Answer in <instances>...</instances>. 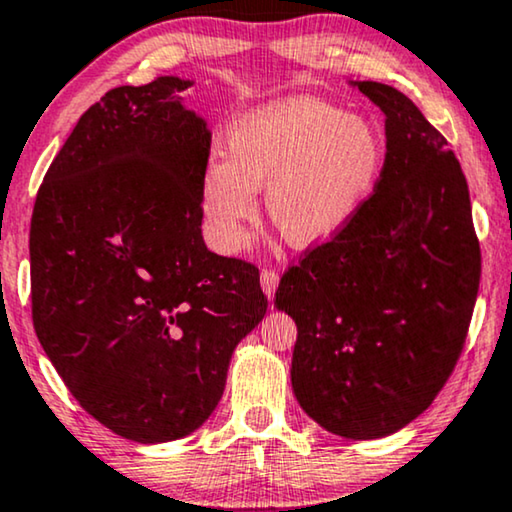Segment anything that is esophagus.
<instances>
[{"label":"esophagus","mask_w":512,"mask_h":512,"mask_svg":"<svg viewBox=\"0 0 512 512\" xmlns=\"http://www.w3.org/2000/svg\"><path fill=\"white\" fill-rule=\"evenodd\" d=\"M261 286H263V291L268 293V298H272V293H275V289L279 286V272L272 268H263Z\"/></svg>","instance_id":"obj_1"}]
</instances>
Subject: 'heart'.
<instances>
[{
    "mask_svg": "<svg viewBox=\"0 0 512 512\" xmlns=\"http://www.w3.org/2000/svg\"><path fill=\"white\" fill-rule=\"evenodd\" d=\"M384 146L373 125L312 97H293L235 125L226 158H212L200 179L207 230L221 251L247 244L256 191L286 242L331 240L361 212L382 172Z\"/></svg>",
    "mask_w": 512,
    "mask_h": 512,
    "instance_id": "heart-1",
    "label": "heart"
}]
</instances>
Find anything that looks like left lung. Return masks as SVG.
<instances>
[{
  "label": "left lung",
  "mask_w": 512,
  "mask_h": 512,
  "mask_svg": "<svg viewBox=\"0 0 512 512\" xmlns=\"http://www.w3.org/2000/svg\"><path fill=\"white\" fill-rule=\"evenodd\" d=\"M387 116L366 205L289 265L275 305L298 326L296 398L342 438L389 436L450 380L480 286L471 195L447 139L401 90L356 83Z\"/></svg>",
  "instance_id": "1"
}]
</instances>
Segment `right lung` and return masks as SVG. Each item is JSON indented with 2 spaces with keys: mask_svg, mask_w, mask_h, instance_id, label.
I'll use <instances>...</instances> for the list:
<instances>
[{
  "mask_svg": "<svg viewBox=\"0 0 512 512\" xmlns=\"http://www.w3.org/2000/svg\"><path fill=\"white\" fill-rule=\"evenodd\" d=\"M191 86H118L79 118L30 223L32 321L88 415L135 443L198 429L230 356L268 310L254 263L202 240L207 125Z\"/></svg>",
  "mask_w": 512,
  "mask_h": 512,
  "instance_id": "obj_1",
  "label": "right lung"
}]
</instances>
